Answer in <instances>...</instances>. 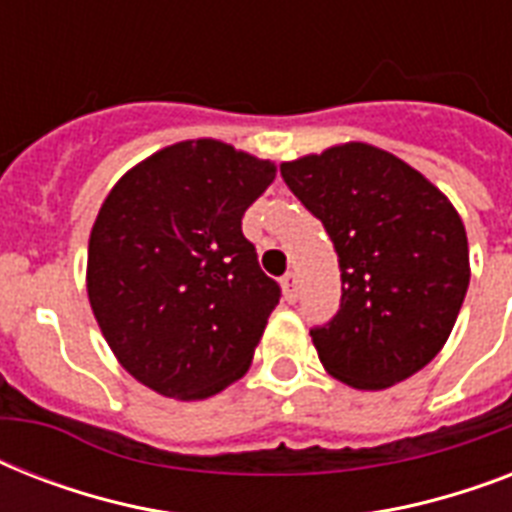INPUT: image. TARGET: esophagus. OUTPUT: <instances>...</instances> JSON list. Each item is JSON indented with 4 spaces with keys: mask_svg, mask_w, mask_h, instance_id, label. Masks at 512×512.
<instances>
[{
    "mask_svg": "<svg viewBox=\"0 0 512 512\" xmlns=\"http://www.w3.org/2000/svg\"><path fill=\"white\" fill-rule=\"evenodd\" d=\"M281 289H284V297H287L289 303H295L297 300V273L289 271L284 279H281Z\"/></svg>",
    "mask_w": 512,
    "mask_h": 512,
    "instance_id": "obj_1",
    "label": "esophagus"
}]
</instances>
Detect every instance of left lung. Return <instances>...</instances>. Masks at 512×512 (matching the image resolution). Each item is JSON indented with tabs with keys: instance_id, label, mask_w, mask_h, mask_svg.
<instances>
[{
	"instance_id": "left-lung-1",
	"label": "left lung",
	"mask_w": 512,
	"mask_h": 512,
	"mask_svg": "<svg viewBox=\"0 0 512 512\" xmlns=\"http://www.w3.org/2000/svg\"><path fill=\"white\" fill-rule=\"evenodd\" d=\"M340 257L342 303L311 329L335 380L385 390L444 348L470 284L460 212L414 167L369 143H340L281 164Z\"/></svg>"
}]
</instances>
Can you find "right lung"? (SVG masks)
<instances>
[{"mask_svg":"<svg viewBox=\"0 0 512 512\" xmlns=\"http://www.w3.org/2000/svg\"><path fill=\"white\" fill-rule=\"evenodd\" d=\"M276 164L183 140L124 172L90 231L87 297L116 361L146 388L201 401L247 374L281 289L241 217Z\"/></svg>","mask_w":512,"mask_h":512,"instance_id":"1","label":"right lung"}]
</instances>
